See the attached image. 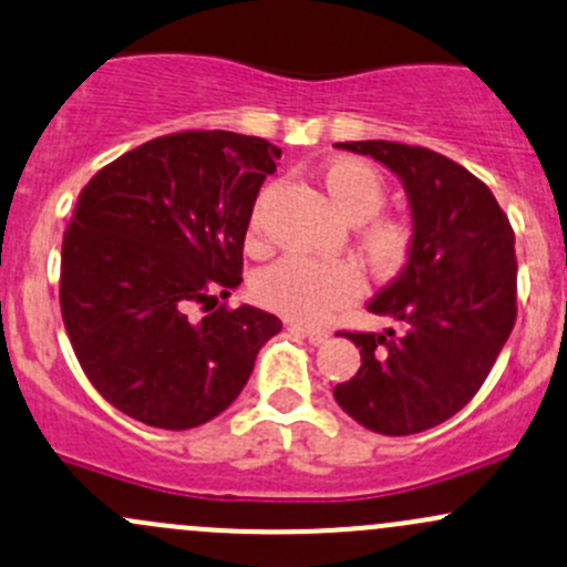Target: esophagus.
<instances>
[{
  "label": "esophagus",
  "instance_id": "obj_1",
  "mask_svg": "<svg viewBox=\"0 0 567 567\" xmlns=\"http://www.w3.org/2000/svg\"><path fill=\"white\" fill-rule=\"evenodd\" d=\"M290 331L303 333V337H307L312 344L329 342V337H331L329 329H315V326H303V323H290Z\"/></svg>",
  "mask_w": 567,
  "mask_h": 567
}]
</instances>
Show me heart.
Masks as SVG:
<instances>
[{
    "label": "heart",
    "instance_id": "b5f03b06",
    "mask_svg": "<svg viewBox=\"0 0 567 567\" xmlns=\"http://www.w3.org/2000/svg\"><path fill=\"white\" fill-rule=\"evenodd\" d=\"M323 184L339 212L361 223V249L378 271H396L413 247V225L396 214H378L389 198L378 168L355 157H342L323 171ZM264 206L258 204L249 230L258 234ZM363 277L353 260H312L290 255L266 266L255 277L252 293L266 309L293 320H323L361 296Z\"/></svg>",
    "mask_w": 567,
    "mask_h": 567
}]
</instances>
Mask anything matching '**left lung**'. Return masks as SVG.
I'll list each match as a JSON object with an SVG mask.
<instances>
[{
  "mask_svg": "<svg viewBox=\"0 0 567 567\" xmlns=\"http://www.w3.org/2000/svg\"><path fill=\"white\" fill-rule=\"evenodd\" d=\"M402 178L413 214L408 266L369 312L399 323L385 333L342 331L361 369L333 389L339 408L389 437L426 432L478 393L516 323L514 228L492 189L424 146L337 143Z\"/></svg>",
  "mask_w": 567,
  "mask_h": 567,
  "instance_id": "obj_1",
  "label": "left lung"
}]
</instances>
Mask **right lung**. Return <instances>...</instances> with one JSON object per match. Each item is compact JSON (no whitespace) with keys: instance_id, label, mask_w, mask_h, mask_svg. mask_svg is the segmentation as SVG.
I'll return each mask as SVG.
<instances>
[{"instance_id":"right-lung-1","label":"right lung","mask_w":567,"mask_h":567,"mask_svg":"<svg viewBox=\"0 0 567 567\" xmlns=\"http://www.w3.org/2000/svg\"><path fill=\"white\" fill-rule=\"evenodd\" d=\"M279 154L264 138L187 130L122 154L81 189L62 241V320L89 383L130 419L206 424L282 329L247 303L214 309L241 285L244 236Z\"/></svg>"}]
</instances>
